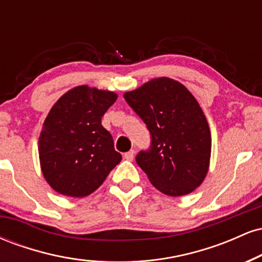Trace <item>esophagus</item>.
Returning <instances> with one entry per match:
<instances>
[{
	"instance_id": "esophagus-1",
	"label": "esophagus",
	"mask_w": 262,
	"mask_h": 262,
	"mask_svg": "<svg viewBox=\"0 0 262 262\" xmlns=\"http://www.w3.org/2000/svg\"><path fill=\"white\" fill-rule=\"evenodd\" d=\"M134 154H135L134 150H129L128 152H125V154H124V159H125V160L132 161L134 159Z\"/></svg>"
}]
</instances>
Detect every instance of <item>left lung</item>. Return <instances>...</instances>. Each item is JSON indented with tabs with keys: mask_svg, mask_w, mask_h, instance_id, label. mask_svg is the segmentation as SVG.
<instances>
[{
	"mask_svg": "<svg viewBox=\"0 0 262 262\" xmlns=\"http://www.w3.org/2000/svg\"><path fill=\"white\" fill-rule=\"evenodd\" d=\"M143 119L151 144L135 160L159 191L171 197L194 191L209 169L212 138L196 98L179 81L159 77L124 93Z\"/></svg>",
	"mask_w": 262,
	"mask_h": 262,
	"instance_id": "1",
	"label": "left lung"
}]
</instances>
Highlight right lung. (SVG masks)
Returning <instances> with one entry per match:
<instances>
[{
    "label": "right lung",
    "mask_w": 262,
    "mask_h": 262,
    "mask_svg": "<svg viewBox=\"0 0 262 262\" xmlns=\"http://www.w3.org/2000/svg\"><path fill=\"white\" fill-rule=\"evenodd\" d=\"M116 100L114 92L77 86L48 113L39 137V160L43 176L58 193L89 196L121 162L112 135L101 124Z\"/></svg>",
    "instance_id": "obj_1"
}]
</instances>
